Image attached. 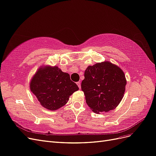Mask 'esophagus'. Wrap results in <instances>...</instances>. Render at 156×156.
I'll return each instance as SVG.
<instances>
[{"mask_svg":"<svg viewBox=\"0 0 156 156\" xmlns=\"http://www.w3.org/2000/svg\"><path fill=\"white\" fill-rule=\"evenodd\" d=\"M76 84H77V85L78 86L79 89H81V83H80V82H78L76 83Z\"/></svg>","mask_w":156,"mask_h":156,"instance_id":"34e87169","label":"esophagus"}]
</instances>
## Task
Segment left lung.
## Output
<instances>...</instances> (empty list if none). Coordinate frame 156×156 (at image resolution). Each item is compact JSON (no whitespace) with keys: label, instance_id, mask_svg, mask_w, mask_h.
<instances>
[{"label":"left lung","instance_id":"8db88e82","mask_svg":"<svg viewBox=\"0 0 156 156\" xmlns=\"http://www.w3.org/2000/svg\"><path fill=\"white\" fill-rule=\"evenodd\" d=\"M81 87L86 103L94 113L113 110L121 101L126 80L122 69L111 62L97 63L85 71Z\"/></svg>","mask_w":156,"mask_h":156}]
</instances>
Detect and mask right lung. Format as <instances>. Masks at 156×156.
Wrapping results in <instances>:
<instances>
[{
  "label": "right lung",
  "instance_id": "1",
  "mask_svg": "<svg viewBox=\"0 0 156 156\" xmlns=\"http://www.w3.org/2000/svg\"><path fill=\"white\" fill-rule=\"evenodd\" d=\"M30 88L42 106L51 111L66 104L69 97L79 89L68 73L57 66L47 65L37 70L31 80Z\"/></svg>",
  "mask_w": 156,
  "mask_h": 156
}]
</instances>
